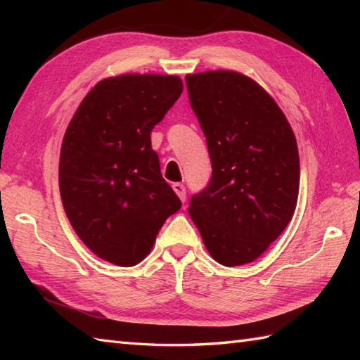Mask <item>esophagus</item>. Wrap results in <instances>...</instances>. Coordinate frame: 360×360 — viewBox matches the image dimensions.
<instances>
[{
    "label": "esophagus",
    "instance_id": "1",
    "mask_svg": "<svg viewBox=\"0 0 360 360\" xmlns=\"http://www.w3.org/2000/svg\"><path fill=\"white\" fill-rule=\"evenodd\" d=\"M173 190H174V193L179 196L181 201H186L187 190H186V186H184V184H181V182H174V184H173Z\"/></svg>",
    "mask_w": 360,
    "mask_h": 360
}]
</instances>
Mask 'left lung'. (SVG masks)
Returning <instances> with one entry per match:
<instances>
[{"instance_id": "8db88e82", "label": "left lung", "mask_w": 360, "mask_h": 360, "mask_svg": "<svg viewBox=\"0 0 360 360\" xmlns=\"http://www.w3.org/2000/svg\"><path fill=\"white\" fill-rule=\"evenodd\" d=\"M186 83L212 160L207 187L190 200V218L219 264L250 263L294 215L295 136L274 98L246 75L207 71Z\"/></svg>"}]
</instances>
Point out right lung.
Here are the masks:
<instances>
[{"label": "right lung", "mask_w": 360, "mask_h": 360, "mask_svg": "<svg viewBox=\"0 0 360 360\" xmlns=\"http://www.w3.org/2000/svg\"><path fill=\"white\" fill-rule=\"evenodd\" d=\"M182 93L176 75L105 79L75 111L60 155V195L80 240L106 262L148 255L181 200L160 174L151 131Z\"/></svg>", "instance_id": "add662e5"}]
</instances>
